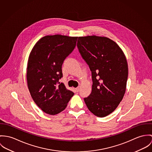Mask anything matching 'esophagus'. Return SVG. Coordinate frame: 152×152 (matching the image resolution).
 <instances>
[{
    "mask_svg": "<svg viewBox=\"0 0 152 152\" xmlns=\"http://www.w3.org/2000/svg\"><path fill=\"white\" fill-rule=\"evenodd\" d=\"M75 90H76V92L79 91V90H80V87H78L76 88H75Z\"/></svg>",
    "mask_w": 152,
    "mask_h": 152,
    "instance_id": "esophagus-1",
    "label": "esophagus"
}]
</instances>
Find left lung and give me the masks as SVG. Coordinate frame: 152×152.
<instances>
[{"mask_svg": "<svg viewBox=\"0 0 152 152\" xmlns=\"http://www.w3.org/2000/svg\"><path fill=\"white\" fill-rule=\"evenodd\" d=\"M77 47L91 72L92 90L84 102L96 116L106 117L125 94L128 76L126 57L115 42L105 37H79Z\"/></svg>", "mask_w": 152, "mask_h": 152, "instance_id": "1", "label": "left lung"}]
</instances>
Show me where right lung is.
Here are the masks:
<instances>
[{"label": "right lung", "instance_id": "1", "mask_svg": "<svg viewBox=\"0 0 152 152\" xmlns=\"http://www.w3.org/2000/svg\"><path fill=\"white\" fill-rule=\"evenodd\" d=\"M77 37L47 35L31 51L27 64L28 88L35 104L45 113L56 115L64 111L74 93L59 82L62 66L76 47Z\"/></svg>", "mask_w": 152, "mask_h": 152}]
</instances>
